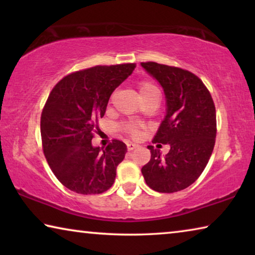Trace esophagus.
Returning <instances> with one entry per match:
<instances>
[{"mask_svg": "<svg viewBox=\"0 0 255 255\" xmlns=\"http://www.w3.org/2000/svg\"><path fill=\"white\" fill-rule=\"evenodd\" d=\"M137 144H133V143H128L127 144V149L128 150H133L136 147H137Z\"/></svg>", "mask_w": 255, "mask_h": 255, "instance_id": "esophagus-1", "label": "esophagus"}]
</instances>
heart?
I'll list each match as a JSON object with an SVG mask.
<instances>
[{"instance_id":"obj_1","label":"heart","mask_w":255,"mask_h":255,"mask_svg":"<svg viewBox=\"0 0 255 255\" xmlns=\"http://www.w3.org/2000/svg\"><path fill=\"white\" fill-rule=\"evenodd\" d=\"M138 90H139L140 99L147 97V96H149V94L158 93V89L156 88V85L153 84L152 82H149V81H141L140 83L138 84ZM123 129L125 130V132L128 133L129 136L138 137L140 133L141 125L126 124V125H124Z\"/></svg>"}]
</instances>
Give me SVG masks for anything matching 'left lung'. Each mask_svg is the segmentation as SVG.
<instances>
[{"label":"left lung","mask_w":255,"mask_h":255,"mask_svg":"<svg viewBox=\"0 0 255 255\" xmlns=\"http://www.w3.org/2000/svg\"><path fill=\"white\" fill-rule=\"evenodd\" d=\"M140 65L159 82L166 98V116L153 143L171 146L165 157L148 146L150 159L141 173L155 191H181L199 178L214 150L215 103L209 90L193 73L155 62Z\"/></svg>","instance_id":"8db88e82"}]
</instances>
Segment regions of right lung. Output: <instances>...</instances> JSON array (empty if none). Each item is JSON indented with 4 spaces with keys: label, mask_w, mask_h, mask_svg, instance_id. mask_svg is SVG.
<instances>
[{
    "label": "right lung",
    "mask_w": 255,
    "mask_h": 255,
    "mask_svg": "<svg viewBox=\"0 0 255 255\" xmlns=\"http://www.w3.org/2000/svg\"><path fill=\"white\" fill-rule=\"evenodd\" d=\"M135 67L127 63L73 72L49 93L40 118L42 150L56 178L72 191L98 195L114 184L126 144L114 139L101 150L91 141L111 93Z\"/></svg>",
    "instance_id": "right-lung-1"
}]
</instances>
